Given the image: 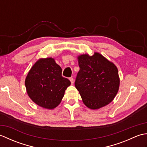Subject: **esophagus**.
<instances>
[{"instance_id":"1","label":"esophagus","mask_w":147,"mask_h":147,"mask_svg":"<svg viewBox=\"0 0 147 147\" xmlns=\"http://www.w3.org/2000/svg\"><path fill=\"white\" fill-rule=\"evenodd\" d=\"M69 80H70V81H71V84H72V85H73V84L74 83V79H73V78H70Z\"/></svg>"}]
</instances>
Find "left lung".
<instances>
[{
	"label": "left lung",
	"instance_id": "8db88e82",
	"mask_svg": "<svg viewBox=\"0 0 147 147\" xmlns=\"http://www.w3.org/2000/svg\"><path fill=\"white\" fill-rule=\"evenodd\" d=\"M78 65L74 85L86 107L98 109L113 100L120 82L116 66L96 52L79 56Z\"/></svg>",
	"mask_w": 147,
	"mask_h": 147
}]
</instances>
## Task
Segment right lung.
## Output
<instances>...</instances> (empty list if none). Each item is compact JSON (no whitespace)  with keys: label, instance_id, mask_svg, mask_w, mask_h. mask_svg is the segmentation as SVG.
Masks as SVG:
<instances>
[{"label":"right lung","instance_id":"right-lung-1","mask_svg":"<svg viewBox=\"0 0 147 147\" xmlns=\"http://www.w3.org/2000/svg\"><path fill=\"white\" fill-rule=\"evenodd\" d=\"M70 81L62 76V69L54 59H41L31 68L25 80L26 91L32 100L52 109L60 104Z\"/></svg>","mask_w":147,"mask_h":147}]
</instances>
